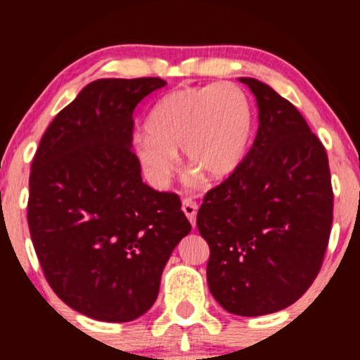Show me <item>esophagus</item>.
<instances>
[{
	"mask_svg": "<svg viewBox=\"0 0 360 360\" xmlns=\"http://www.w3.org/2000/svg\"><path fill=\"white\" fill-rule=\"evenodd\" d=\"M183 212L186 217H188V220L191 221V225L196 223V213H198V205L196 201H193L191 198H184L183 200Z\"/></svg>",
	"mask_w": 360,
	"mask_h": 360,
	"instance_id": "1",
	"label": "esophagus"
}]
</instances>
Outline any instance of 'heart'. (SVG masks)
<instances>
[{
    "instance_id": "obj_1",
    "label": "heart",
    "mask_w": 360,
    "mask_h": 360,
    "mask_svg": "<svg viewBox=\"0 0 360 360\" xmlns=\"http://www.w3.org/2000/svg\"><path fill=\"white\" fill-rule=\"evenodd\" d=\"M146 127L147 134L134 139V148L150 183L164 186L171 179L181 147L188 166L221 179L247 154L254 111L245 91L233 82L184 86L152 106Z\"/></svg>"
}]
</instances>
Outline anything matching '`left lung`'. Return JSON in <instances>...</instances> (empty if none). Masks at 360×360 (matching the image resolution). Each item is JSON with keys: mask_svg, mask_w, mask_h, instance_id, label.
I'll return each instance as SVG.
<instances>
[{"mask_svg": "<svg viewBox=\"0 0 360 360\" xmlns=\"http://www.w3.org/2000/svg\"><path fill=\"white\" fill-rule=\"evenodd\" d=\"M257 100L259 130L242 164L205 194L196 225L210 245L206 278L229 313L289 307L323 264L333 220L328 155L307 120L267 84L240 77Z\"/></svg>", "mask_w": 360, "mask_h": 360, "instance_id": "1", "label": "left lung"}]
</instances>
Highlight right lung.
I'll return each mask as SVG.
<instances>
[{"label":"right lung","mask_w":360,"mask_h":360,"mask_svg":"<svg viewBox=\"0 0 360 360\" xmlns=\"http://www.w3.org/2000/svg\"><path fill=\"white\" fill-rule=\"evenodd\" d=\"M164 86L160 77L91 82L56 115L32 162L27 220L44 276L94 320L142 316L191 232L179 196L143 183L131 150L135 106Z\"/></svg>","instance_id":"right-lung-1"}]
</instances>
